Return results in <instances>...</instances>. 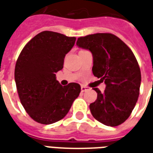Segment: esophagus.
<instances>
[{
  "label": "esophagus",
  "instance_id": "obj_1",
  "mask_svg": "<svg viewBox=\"0 0 153 153\" xmlns=\"http://www.w3.org/2000/svg\"><path fill=\"white\" fill-rule=\"evenodd\" d=\"M88 89H89L88 87H86V86H84V85H82V86H81V91L82 92L86 91V90H88Z\"/></svg>",
  "mask_w": 153,
  "mask_h": 153
}]
</instances>
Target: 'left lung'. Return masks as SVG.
<instances>
[{"instance_id":"1","label":"left lung","mask_w":153,"mask_h":153,"mask_svg":"<svg viewBox=\"0 0 153 153\" xmlns=\"http://www.w3.org/2000/svg\"><path fill=\"white\" fill-rule=\"evenodd\" d=\"M76 45L93 54L94 75L106 84L89 105L92 115L101 123L116 127L125 122L139 96L141 71L132 51L118 37L109 33H97L79 37Z\"/></svg>"}]
</instances>
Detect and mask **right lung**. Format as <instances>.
<instances>
[{"instance_id": "right-lung-1", "label": "right lung", "mask_w": 153, "mask_h": 153, "mask_svg": "<svg viewBox=\"0 0 153 153\" xmlns=\"http://www.w3.org/2000/svg\"><path fill=\"white\" fill-rule=\"evenodd\" d=\"M75 40L57 32L42 31L25 45L17 59L15 81L19 98L26 113L39 123L61 120L79 95V84L62 86L55 75Z\"/></svg>"}]
</instances>
